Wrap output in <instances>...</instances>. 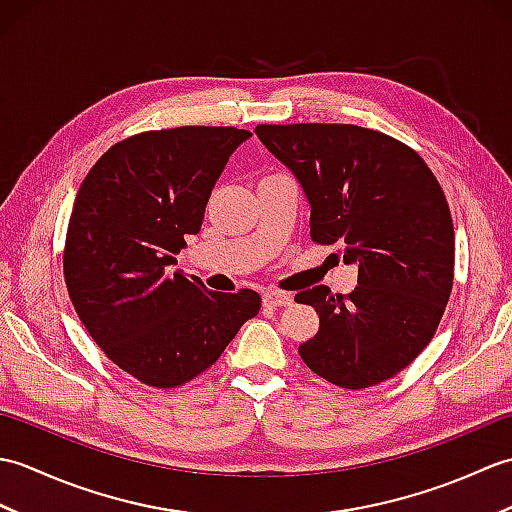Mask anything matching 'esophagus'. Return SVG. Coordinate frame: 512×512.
<instances>
[{"instance_id": "1", "label": "esophagus", "mask_w": 512, "mask_h": 512, "mask_svg": "<svg viewBox=\"0 0 512 512\" xmlns=\"http://www.w3.org/2000/svg\"><path fill=\"white\" fill-rule=\"evenodd\" d=\"M292 295L284 290H264V306L268 308H281V306H290Z\"/></svg>"}]
</instances>
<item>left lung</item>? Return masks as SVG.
Instances as JSON below:
<instances>
[{
  "mask_svg": "<svg viewBox=\"0 0 512 512\" xmlns=\"http://www.w3.org/2000/svg\"><path fill=\"white\" fill-rule=\"evenodd\" d=\"M266 149L295 173L310 202V237L343 244L358 286L303 290L319 332L299 345L314 374L365 389L405 369L429 345L453 288L455 233L447 198L416 151L358 125H257Z\"/></svg>",
  "mask_w": 512,
  "mask_h": 512,
  "instance_id": "1",
  "label": "left lung"
}]
</instances>
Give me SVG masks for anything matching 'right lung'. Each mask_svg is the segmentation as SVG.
<instances>
[{"label":"right lung","mask_w":512,"mask_h":512,"mask_svg":"<svg viewBox=\"0 0 512 512\" xmlns=\"http://www.w3.org/2000/svg\"><path fill=\"white\" fill-rule=\"evenodd\" d=\"M246 138V129L195 125L129 136L76 193L63 250L72 306L105 356L149 387L200 376L262 308L255 290L211 292L173 270Z\"/></svg>","instance_id":"right-lung-1"}]
</instances>
